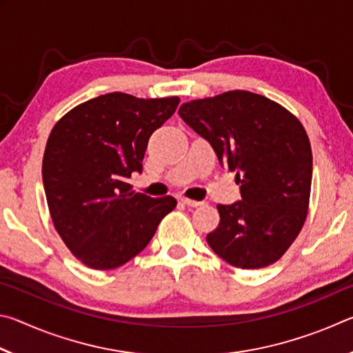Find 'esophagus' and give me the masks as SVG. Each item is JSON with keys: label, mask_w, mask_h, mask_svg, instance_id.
<instances>
[{"label": "esophagus", "mask_w": 353, "mask_h": 353, "mask_svg": "<svg viewBox=\"0 0 353 353\" xmlns=\"http://www.w3.org/2000/svg\"><path fill=\"white\" fill-rule=\"evenodd\" d=\"M181 202L183 205H188V207H199V205H202L204 204V202H201V201H194V199H187V198H183V199H181Z\"/></svg>", "instance_id": "obj_1"}]
</instances>
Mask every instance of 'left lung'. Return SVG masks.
Listing matches in <instances>:
<instances>
[{
    "label": "left lung",
    "mask_w": 353,
    "mask_h": 353,
    "mask_svg": "<svg viewBox=\"0 0 353 353\" xmlns=\"http://www.w3.org/2000/svg\"><path fill=\"white\" fill-rule=\"evenodd\" d=\"M179 115L235 172L241 201L218 204L208 246L229 265L259 270L282 259L305 223L312 145L302 123L276 101L246 90L183 103Z\"/></svg>",
    "instance_id": "left-lung-1"
}]
</instances>
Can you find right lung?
Returning <instances> with one entry per match:
<instances>
[{
	"label": "right lung",
	"mask_w": 353,
	"mask_h": 353,
	"mask_svg": "<svg viewBox=\"0 0 353 353\" xmlns=\"http://www.w3.org/2000/svg\"><path fill=\"white\" fill-rule=\"evenodd\" d=\"M177 97L137 98L113 92L76 105L48 137L41 174L57 234L92 270L123 266L151 241L172 196L130 191L149 137L176 112Z\"/></svg>",
	"instance_id": "obj_1"
}]
</instances>
